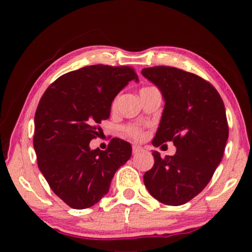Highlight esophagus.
<instances>
[{"mask_svg":"<svg viewBox=\"0 0 252 252\" xmlns=\"http://www.w3.org/2000/svg\"><path fill=\"white\" fill-rule=\"evenodd\" d=\"M140 151H141V147H139V146L132 147V152H133V155H136V153H139Z\"/></svg>","mask_w":252,"mask_h":252,"instance_id":"1","label":"esophagus"}]
</instances>
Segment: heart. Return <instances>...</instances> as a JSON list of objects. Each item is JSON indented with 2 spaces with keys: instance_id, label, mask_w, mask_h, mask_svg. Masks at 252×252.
Wrapping results in <instances>:
<instances>
[{
  "instance_id": "1",
  "label": "heart",
  "mask_w": 252,
  "mask_h": 252,
  "mask_svg": "<svg viewBox=\"0 0 252 252\" xmlns=\"http://www.w3.org/2000/svg\"><path fill=\"white\" fill-rule=\"evenodd\" d=\"M113 108L114 106H116V101L113 102ZM126 133L129 134L130 136H132V138H134V139H140V138H142V131H141V129H140V127H138V126H127L126 127Z\"/></svg>"
}]
</instances>
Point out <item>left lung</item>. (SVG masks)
<instances>
[{
    "mask_svg": "<svg viewBox=\"0 0 252 252\" xmlns=\"http://www.w3.org/2000/svg\"><path fill=\"white\" fill-rule=\"evenodd\" d=\"M144 78L159 89L164 109L152 144L173 141L174 156L161 158L143 176L153 198L181 206L206 188L223 157L229 127L218 91L200 76L171 66L146 67Z\"/></svg>",
    "mask_w": 252,
    "mask_h": 252,
    "instance_id": "1",
    "label": "left lung"
}]
</instances>
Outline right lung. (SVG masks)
Here are the masks:
<instances>
[{
  "label": "right lung",
  "instance_id": "1",
  "mask_svg": "<svg viewBox=\"0 0 252 252\" xmlns=\"http://www.w3.org/2000/svg\"><path fill=\"white\" fill-rule=\"evenodd\" d=\"M138 75L130 66L96 64L69 72L46 89L37 105L33 146L37 165L53 192L73 209H87L109 192L132 147L112 139L91 150L99 125L110 117L114 97Z\"/></svg>",
  "mask_w": 252,
  "mask_h": 252
}]
</instances>
